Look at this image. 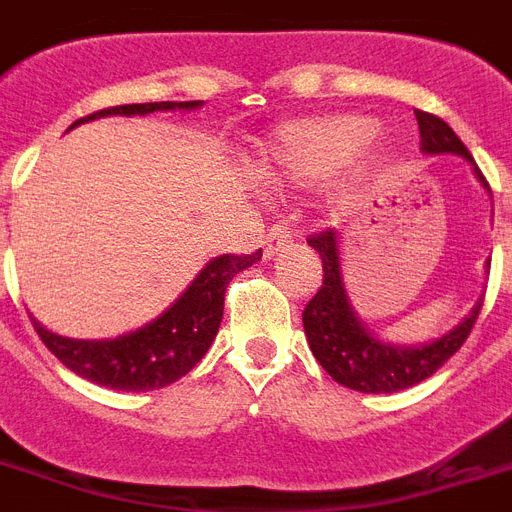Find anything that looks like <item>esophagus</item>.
I'll use <instances>...</instances> for the list:
<instances>
[{"mask_svg": "<svg viewBox=\"0 0 512 512\" xmlns=\"http://www.w3.org/2000/svg\"><path fill=\"white\" fill-rule=\"evenodd\" d=\"M292 242V228L286 226V223H273V226L268 228V234H265V252H268V255H276L278 249L289 247Z\"/></svg>", "mask_w": 512, "mask_h": 512, "instance_id": "1", "label": "esophagus"}]
</instances>
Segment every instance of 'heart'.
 <instances>
[{
  "label": "heart",
  "instance_id": "obj_1",
  "mask_svg": "<svg viewBox=\"0 0 512 512\" xmlns=\"http://www.w3.org/2000/svg\"><path fill=\"white\" fill-rule=\"evenodd\" d=\"M376 131V120L352 112L297 120L281 128L270 141L260 170L276 181L310 184L357 155Z\"/></svg>",
  "mask_w": 512,
  "mask_h": 512
}]
</instances>
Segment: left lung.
<instances>
[{"mask_svg": "<svg viewBox=\"0 0 512 512\" xmlns=\"http://www.w3.org/2000/svg\"><path fill=\"white\" fill-rule=\"evenodd\" d=\"M415 120H418V131H421L423 152H429V155L452 152V155L473 162L471 152L442 118H436L431 112L415 110ZM473 170L481 184L489 189L476 162H473ZM307 244L321 255L323 284L305 305L302 326H305L307 344H310L315 360L323 365V371L334 378L336 384L347 386V389L365 394H389L421 384L423 378L439 371L463 347L473 323L479 318L484 299L473 307L463 323H458L450 334H444L436 342L421 344V347H394V344L378 342L376 336L365 331V326L352 310L347 292H344L342 265H339V234L334 228H326L321 234L310 236Z\"/></svg>", "mask_w": 512, "mask_h": 512, "instance_id": "1", "label": "left lung"}]
</instances>
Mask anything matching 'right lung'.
I'll return each instance as SVG.
<instances>
[{
    "mask_svg": "<svg viewBox=\"0 0 512 512\" xmlns=\"http://www.w3.org/2000/svg\"><path fill=\"white\" fill-rule=\"evenodd\" d=\"M191 110L199 102H144V105H120L91 112L83 120L105 118V115H147L157 110ZM70 126V128H73ZM263 255L257 249L252 255H220L202 268L186 289L157 321L147 323L139 331H131L118 339L83 342L65 339L33 321V328L47 350L65 368L78 373L91 384L110 386L120 392H149L173 384L194 368L210 350L223 318V299L231 278L239 270L255 265Z\"/></svg>",
    "mask_w": 512,
    "mask_h": 512,
    "instance_id": "right-lung-1",
    "label": "right lung"
}]
</instances>
